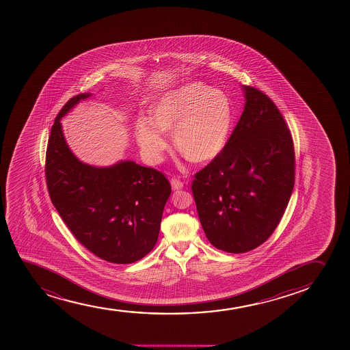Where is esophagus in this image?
Masks as SVG:
<instances>
[{
	"label": "esophagus",
	"instance_id": "1",
	"mask_svg": "<svg viewBox=\"0 0 350 350\" xmlns=\"http://www.w3.org/2000/svg\"><path fill=\"white\" fill-rule=\"evenodd\" d=\"M171 186H172V189L176 191V189H183L184 183H183L181 180H179L178 178H172V179H171Z\"/></svg>",
	"mask_w": 350,
	"mask_h": 350
}]
</instances>
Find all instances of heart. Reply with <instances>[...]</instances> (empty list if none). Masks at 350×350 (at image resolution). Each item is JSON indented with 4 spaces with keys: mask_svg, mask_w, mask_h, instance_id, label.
<instances>
[{
    "mask_svg": "<svg viewBox=\"0 0 350 350\" xmlns=\"http://www.w3.org/2000/svg\"><path fill=\"white\" fill-rule=\"evenodd\" d=\"M234 107L228 95L202 83L181 86L158 101L151 118L135 126L138 144L150 161L165 150L163 133H173L178 151L194 163L211 161L224 150L232 131Z\"/></svg>",
    "mask_w": 350,
    "mask_h": 350,
    "instance_id": "obj_1",
    "label": "heart"
}]
</instances>
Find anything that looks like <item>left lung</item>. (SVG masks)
<instances>
[{
    "instance_id": "left-lung-1",
    "label": "left lung",
    "mask_w": 350,
    "mask_h": 350,
    "mask_svg": "<svg viewBox=\"0 0 350 350\" xmlns=\"http://www.w3.org/2000/svg\"><path fill=\"white\" fill-rule=\"evenodd\" d=\"M245 107L227 144L194 174L192 193L209 242L242 254L272 235L295 187L291 131L265 93L244 86Z\"/></svg>"
}]
</instances>
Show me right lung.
Listing matches in <instances>:
<instances>
[{
    "instance_id": "1",
    "label": "right lung",
    "mask_w": 350,
    "mask_h": 350,
    "mask_svg": "<svg viewBox=\"0 0 350 350\" xmlns=\"http://www.w3.org/2000/svg\"><path fill=\"white\" fill-rule=\"evenodd\" d=\"M90 95L70 98L55 118L45 157L47 191L79 243L110 263H134L157 243L171 185L164 173L135 161L100 169L75 157L60 118Z\"/></svg>"
}]
</instances>
